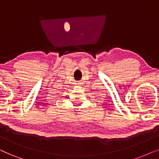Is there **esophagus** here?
<instances>
[{
  "label": "esophagus",
  "mask_w": 159,
  "mask_h": 159,
  "mask_svg": "<svg viewBox=\"0 0 159 159\" xmlns=\"http://www.w3.org/2000/svg\"><path fill=\"white\" fill-rule=\"evenodd\" d=\"M81 84V82H80V81H78V82H76V84H77V85H80V84Z\"/></svg>",
  "instance_id": "obj_1"
}]
</instances>
